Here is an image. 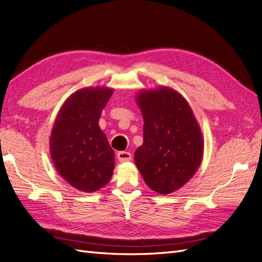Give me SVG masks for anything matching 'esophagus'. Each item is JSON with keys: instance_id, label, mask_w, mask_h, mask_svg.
I'll use <instances>...</instances> for the list:
<instances>
[{"instance_id": "1", "label": "esophagus", "mask_w": 262, "mask_h": 262, "mask_svg": "<svg viewBox=\"0 0 262 262\" xmlns=\"http://www.w3.org/2000/svg\"><path fill=\"white\" fill-rule=\"evenodd\" d=\"M117 158L120 163L130 162L132 154L129 151H119V152H117Z\"/></svg>"}]
</instances>
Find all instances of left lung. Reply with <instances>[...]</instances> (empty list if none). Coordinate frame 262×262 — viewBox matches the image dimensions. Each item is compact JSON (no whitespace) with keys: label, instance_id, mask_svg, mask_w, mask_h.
Listing matches in <instances>:
<instances>
[{"label":"left lung","instance_id":"obj_1","mask_svg":"<svg viewBox=\"0 0 262 262\" xmlns=\"http://www.w3.org/2000/svg\"><path fill=\"white\" fill-rule=\"evenodd\" d=\"M136 100L144 118V142L134 158L146 185L167 195L195 175L203 159V134L189 104L175 90L143 91Z\"/></svg>","mask_w":262,"mask_h":262}]
</instances>
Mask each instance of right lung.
Instances as JSON below:
<instances>
[{"instance_id": "obj_1", "label": "right lung", "mask_w": 262, "mask_h": 262, "mask_svg": "<svg viewBox=\"0 0 262 262\" xmlns=\"http://www.w3.org/2000/svg\"><path fill=\"white\" fill-rule=\"evenodd\" d=\"M113 90L82 89L65 100L51 133L52 160L67 183L85 192L108 184L114 166V150L99 128L100 114Z\"/></svg>"}]
</instances>
